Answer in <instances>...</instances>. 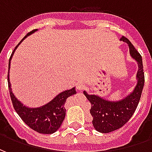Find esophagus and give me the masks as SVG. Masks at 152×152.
<instances>
[{"label": "esophagus", "instance_id": "obj_1", "mask_svg": "<svg viewBox=\"0 0 152 152\" xmlns=\"http://www.w3.org/2000/svg\"><path fill=\"white\" fill-rule=\"evenodd\" d=\"M76 88H77L78 90L81 91V90H83V89L86 88V85H85V83L79 82L78 84H77V86H76Z\"/></svg>", "mask_w": 152, "mask_h": 152}]
</instances>
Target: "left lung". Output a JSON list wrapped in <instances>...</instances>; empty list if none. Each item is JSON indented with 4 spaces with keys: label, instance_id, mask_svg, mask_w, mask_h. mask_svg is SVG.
I'll list each match as a JSON object with an SVG mask.
<instances>
[{
    "label": "left lung",
    "instance_id": "left-lung-1",
    "mask_svg": "<svg viewBox=\"0 0 152 152\" xmlns=\"http://www.w3.org/2000/svg\"><path fill=\"white\" fill-rule=\"evenodd\" d=\"M121 40L128 44L130 56L137 63V84L134 90L118 101H110L96 94H89L84 90V94L91 103L90 114L93 116V125L96 130L107 134L116 130L126 124L137 108L144 86L142 59L140 53L129 40L124 37Z\"/></svg>",
    "mask_w": 152,
    "mask_h": 152
}]
</instances>
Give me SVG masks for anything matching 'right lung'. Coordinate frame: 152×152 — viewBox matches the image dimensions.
Listing matches in <instances>:
<instances>
[{
	"label": "right lung",
	"mask_w": 152,
	"mask_h": 152,
	"mask_svg": "<svg viewBox=\"0 0 152 152\" xmlns=\"http://www.w3.org/2000/svg\"><path fill=\"white\" fill-rule=\"evenodd\" d=\"M37 31V29H35L26 35L24 38L18 43V45L15 47V49L13 51L9 61L8 86L14 108L18 115L21 117L22 120L24 121L25 124H28L31 129L40 134H50L56 132L63 123L66 115V109L64 107L65 102L68 97L76 94V87H73L72 89H66L59 93L51 101L45 103V105L37 107H29L28 106L23 105V103L15 97L12 91L11 84L10 81V62L15 50L25 38L28 37V36H30Z\"/></svg>",
	"instance_id": "1"
}]
</instances>
